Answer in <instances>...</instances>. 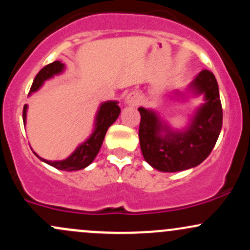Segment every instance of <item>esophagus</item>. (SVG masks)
Segmentation results:
<instances>
[{"label": "esophagus", "mask_w": 250, "mask_h": 250, "mask_svg": "<svg viewBox=\"0 0 250 250\" xmlns=\"http://www.w3.org/2000/svg\"><path fill=\"white\" fill-rule=\"evenodd\" d=\"M140 101H141V98H140V96L136 94V92H130V94L125 97V103H127L128 105H138Z\"/></svg>", "instance_id": "1"}]
</instances>
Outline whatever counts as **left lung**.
Here are the masks:
<instances>
[{
    "label": "left lung",
    "mask_w": 250,
    "mask_h": 250,
    "mask_svg": "<svg viewBox=\"0 0 250 250\" xmlns=\"http://www.w3.org/2000/svg\"><path fill=\"white\" fill-rule=\"evenodd\" d=\"M188 90L193 96H204V103L196 109L183 130H174L152 109L139 108L142 155L158 171L179 172L198 166L209 156L221 133L223 110L213 73L203 70ZM175 95L184 96L179 91Z\"/></svg>",
    "instance_id": "left-lung-1"
}]
</instances>
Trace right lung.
I'll list each match as a JSON object with an SVG mask.
<instances>
[{"mask_svg": "<svg viewBox=\"0 0 250 250\" xmlns=\"http://www.w3.org/2000/svg\"><path fill=\"white\" fill-rule=\"evenodd\" d=\"M64 68L65 65L62 64V62H51V64L46 65L43 68H41L39 73L35 76L31 90H29V95L38 91L46 81L53 78L54 76L60 75V73L64 71ZM27 108H28V105L26 104V105L23 106V125H26ZM120 112L121 109L117 101H106V102L101 104L95 117V128L92 134L85 140L83 144L79 145V146L73 150L72 154L67 156L64 160L49 161L46 160V159L40 158V156L34 152L35 155H37L41 161H43V163L56 167L57 169H62V171H78V169L85 168V167L89 166L90 164L95 160L96 155L98 154L101 146H102L103 144V140L106 134V130H108V128L117 120Z\"/></svg>", "mask_w": 250, "mask_h": 250, "instance_id": "obj_1", "label": "right lung"}]
</instances>
